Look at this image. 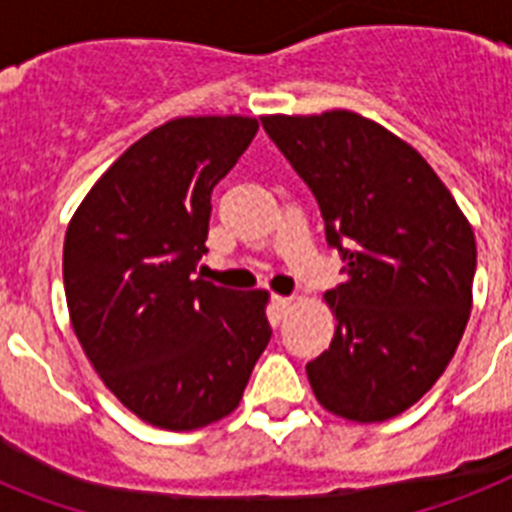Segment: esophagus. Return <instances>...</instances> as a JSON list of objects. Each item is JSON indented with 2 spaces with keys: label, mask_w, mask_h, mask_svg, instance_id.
<instances>
[{
  "label": "esophagus",
  "mask_w": 512,
  "mask_h": 512,
  "mask_svg": "<svg viewBox=\"0 0 512 512\" xmlns=\"http://www.w3.org/2000/svg\"><path fill=\"white\" fill-rule=\"evenodd\" d=\"M294 305L292 297H281V294H273V307H276L278 313H286L289 307Z\"/></svg>",
  "instance_id": "obj_1"
}]
</instances>
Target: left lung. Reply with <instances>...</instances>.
<instances>
[{
	"label": "left lung",
	"instance_id": "left-lung-1",
	"mask_svg": "<svg viewBox=\"0 0 512 512\" xmlns=\"http://www.w3.org/2000/svg\"><path fill=\"white\" fill-rule=\"evenodd\" d=\"M260 120L347 260L344 284L323 297L336 318L331 347L307 363L315 400L347 421H389L439 381L463 339L471 223L429 162L376 120L352 110Z\"/></svg>",
	"mask_w": 512,
	"mask_h": 512
}]
</instances>
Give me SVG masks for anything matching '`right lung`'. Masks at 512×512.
<instances>
[{
	"instance_id": "1",
	"label": "right lung",
	"mask_w": 512,
	"mask_h": 512,
	"mask_svg": "<svg viewBox=\"0 0 512 512\" xmlns=\"http://www.w3.org/2000/svg\"><path fill=\"white\" fill-rule=\"evenodd\" d=\"M255 134L244 115L168 120L112 162L68 223L73 331L107 389L157 429L194 431L234 413L268 347L265 289L194 276L210 194Z\"/></svg>"
}]
</instances>
